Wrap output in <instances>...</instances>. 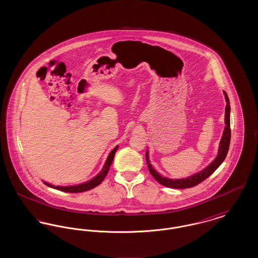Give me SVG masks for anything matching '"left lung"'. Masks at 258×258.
<instances>
[{"label":"left lung","mask_w":258,"mask_h":258,"mask_svg":"<svg viewBox=\"0 0 258 258\" xmlns=\"http://www.w3.org/2000/svg\"><path fill=\"white\" fill-rule=\"evenodd\" d=\"M224 98L226 100V106H225V115H224V123H225V127L223 130L222 136H221V141H220V146H219V151L216 159L213 160L207 167H205L203 170L197 172L196 174L186 177L184 179H169L166 177L161 176L159 172L157 171L153 165L151 164L150 160H149V152H146V160H147L148 168L149 171L152 174V176L160 183V184L171 187V188H188L191 186H195L197 184H200L203 182L205 179H207L211 174L217 170V168L221 165L225 160L226 155L229 150V144H230V137H231V131H230V103H229V98L227 97V94L223 92Z\"/></svg>","instance_id":"obj_1"}]
</instances>
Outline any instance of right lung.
I'll return each mask as SVG.
<instances>
[{
	"instance_id": "obj_1",
	"label": "right lung",
	"mask_w": 258,
	"mask_h": 258,
	"mask_svg": "<svg viewBox=\"0 0 258 258\" xmlns=\"http://www.w3.org/2000/svg\"><path fill=\"white\" fill-rule=\"evenodd\" d=\"M118 148H119V146H116V147L114 148V149L111 151L110 153H109V155H108V157H107V159L105 160V163H104V165H103L101 171L99 172L97 176H95L93 179H91V180L88 181V182L82 183V184H75V185H67V186L54 185V184H49V183H47V182H43V183L46 184V185L50 186V187H53V188L58 189V190H61V191H66V192H83V191H86V190H89V189H92V188L96 187L97 185H98V184H100V183L104 180L105 176H106L107 173H108L111 163H112V161H113L115 153L117 152Z\"/></svg>"
}]
</instances>
